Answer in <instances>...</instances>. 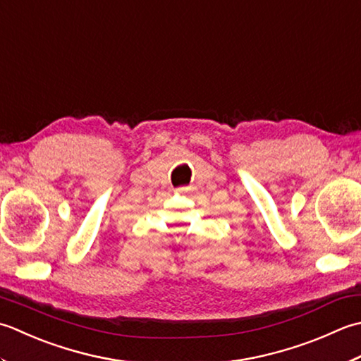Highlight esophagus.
Instances as JSON below:
<instances>
[{
  "instance_id": "obj_1",
  "label": "esophagus",
  "mask_w": 361,
  "mask_h": 361,
  "mask_svg": "<svg viewBox=\"0 0 361 361\" xmlns=\"http://www.w3.org/2000/svg\"><path fill=\"white\" fill-rule=\"evenodd\" d=\"M176 191H179V193H183V191H185V188H178Z\"/></svg>"
}]
</instances>
